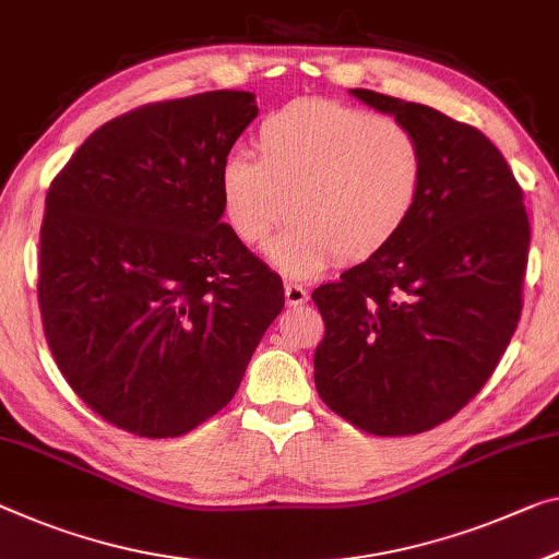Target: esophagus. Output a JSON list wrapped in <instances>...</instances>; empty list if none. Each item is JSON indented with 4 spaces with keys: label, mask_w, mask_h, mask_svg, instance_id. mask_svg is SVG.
<instances>
[{
    "label": "esophagus",
    "mask_w": 559,
    "mask_h": 559,
    "mask_svg": "<svg viewBox=\"0 0 559 559\" xmlns=\"http://www.w3.org/2000/svg\"><path fill=\"white\" fill-rule=\"evenodd\" d=\"M309 299L307 289L302 285H297V282H287L285 285V302L289 307H297V305H305Z\"/></svg>",
    "instance_id": "34e87169"
}]
</instances>
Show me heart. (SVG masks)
I'll use <instances>...</instances> for the list:
<instances>
[{
  "label": "heart",
  "mask_w": 559,
  "mask_h": 559,
  "mask_svg": "<svg viewBox=\"0 0 559 559\" xmlns=\"http://www.w3.org/2000/svg\"><path fill=\"white\" fill-rule=\"evenodd\" d=\"M257 152L217 169L222 217L239 242L260 245L285 210L289 225L264 247L272 267L307 280L334 257L384 250L415 214L425 150L405 124L332 99H295L257 127Z\"/></svg>",
  "instance_id": "heart-1"
}]
</instances>
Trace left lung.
Masks as SVG:
<instances>
[{
    "instance_id": "left-lung-1",
    "label": "left lung",
    "mask_w": 559,
    "mask_h": 559,
    "mask_svg": "<svg viewBox=\"0 0 559 559\" xmlns=\"http://www.w3.org/2000/svg\"><path fill=\"white\" fill-rule=\"evenodd\" d=\"M425 150L407 227L312 292L324 320L314 388L332 412L380 437L432 429L485 388L522 312L530 222L508 162L475 127L372 90Z\"/></svg>"
}]
</instances>
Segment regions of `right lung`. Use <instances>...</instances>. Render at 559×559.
I'll list each match as a JSON object with an SVG mask.
<instances>
[{"instance_id": "right-lung-1", "label": "right lung", "mask_w": 559, "mask_h": 559, "mask_svg": "<svg viewBox=\"0 0 559 559\" xmlns=\"http://www.w3.org/2000/svg\"><path fill=\"white\" fill-rule=\"evenodd\" d=\"M257 111L237 90L140 107L90 134L47 192V345L70 388L132 435L179 437L217 415L285 307L217 197Z\"/></svg>"}]
</instances>
